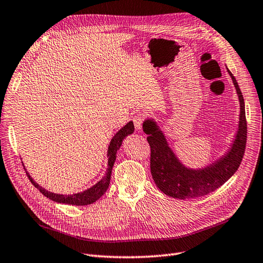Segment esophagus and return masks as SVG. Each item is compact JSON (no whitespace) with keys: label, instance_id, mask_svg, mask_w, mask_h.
Instances as JSON below:
<instances>
[{"label":"esophagus","instance_id":"obj_1","mask_svg":"<svg viewBox=\"0 0 263 263\" xmlns=\"http://www.w3.org/2000/svg\"><path fill=\"white\" fill-rule=\"evenodd\" d=\"M144 121V115L141 114V112H138L137 115H134L133 117V123H134V126L135 129L141 131L142 130V123Z\"/></svg>","mask_w":263,"mask_h":263}]
</instances>
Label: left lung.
I'll use <instances>...</instances> for the list:
<instances>
[{
    "label": "left lung",
    "instance_id": "left-lung-1",
    "mask_svg": "<svg viewBox=\"0 0 263 263\" xmlns=\"http://www.w3.org/2000/svg\"><path fill=\"white\" fill-rule=\"evenodd\" d=\"M228 69V68H227ZM239 101L238 130L229 151L208 166L191 169L184 166L169 147L166 137L154 119L143 122L151 146V172L157 187L167 196L178 199L196 198L223 185L234 174L244 156L247 140V122L244 97L235 77L228 69Z\"/></svg>",
    "mask_w": 263,
    "mask_h": 263
}]
</instances>
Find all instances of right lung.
<instances>
[{
	"mask_svg": "<svg viewBox=\"0 0 263 263\" xmlns=\"http://www.w3.org/2000/svg\"><path fill=\"white\" fill-rule=\"evenodd\" d=\"M134 132V125L132 121H129L124 126L115 134V137L111 139L109 145H108V149H107V157H108V167H107V171L105 177L101 179L99 182H97L95 185L92 187L87 189L81 193H77L72 194V195H63V194H56L48 192L42 186L39 185V184L31 178L30 174L28 172L27 176L29 180L31 181L33 185L40 191L43 195L47 198H50L51 200H54L56 202H61V203H67V205H74V206H85V205H91V203L95 202L97 199H100L105 192L107 191L109 186L110 183V177H111V170L114 167V163L116 160V155L118 149L120 148L122 141L125 137L132 134ZM24 166V164H23ZM26 170V168H25Z\"/></svg>",
	"mask_w": 263,
	"mask_h": 263,
	"instance_id": "obj_1",
	"label": "right lung"
}]
</instances>
